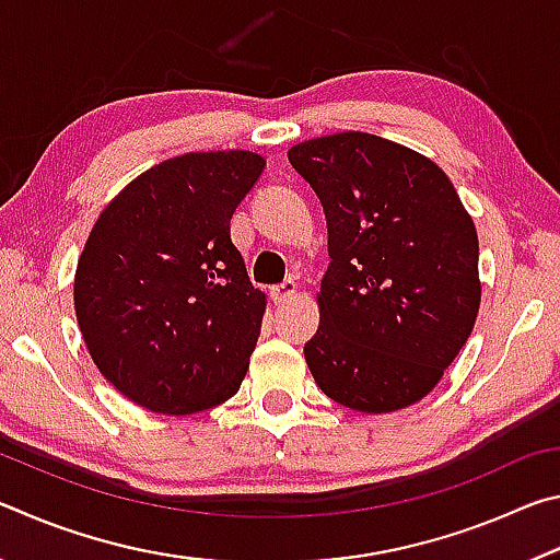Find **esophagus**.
Segmentation results:
<instances>
[{
    "instance_id": "1",
    "label": "esophagus",
    "mask_w": 560,
    "mask_h": 560,
    "mask_svg": "<svg viewBox=\"0 0 560 560\" xmlns=\"http://www.w3.org/2000/svg\"><path fill=\"white\" fill-rule=\"evenodd\" d=\"M296 281H283V283H279V287H271V299H273V303H287L289 299H293L296 296Z\"/></svg>"
}]
</instances>
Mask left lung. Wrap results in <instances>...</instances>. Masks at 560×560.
I'll use <instances>...</instances> for the list:
<instances>
[{
	"label": "left lung",
	"mask_w": 560,
	"mask_h": 560,
	"mask_svg": "<svg viewBox=\"0 0 560 560\" xmlns=\"http://www.w3.org/2000/svg\"><path fill=\"white\" fill-rule=\"evenodd\" d=\"M289 163L328 224L311 375L358 412L415 405L479 314V240L457 189L430 158L358 130L293 145Z\"/></svg>",
	"instance_id": "1"
}]
</instances>
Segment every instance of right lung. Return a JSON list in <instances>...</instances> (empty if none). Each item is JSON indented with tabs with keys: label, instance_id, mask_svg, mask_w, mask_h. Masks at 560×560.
Segmentation results:
<instances>
[{
	"label": "right lung",
	"instance_id": "add662e5",
	"mask_svg": "<svg viewBox=\"0 0 560 560\" xmlns=\"http://www.w3.org/2000/svg\"><path fill=\"white\" fill-rule=\"evenodd\" d=\"M264 165L249 150L170 158L93 224L75 318L101 375L145 410H210L249 371L267 296L252 287L230 220Z\"/></svg>",
	"mask_w": 560,
	"mask_h": 560
}]
</instances>
